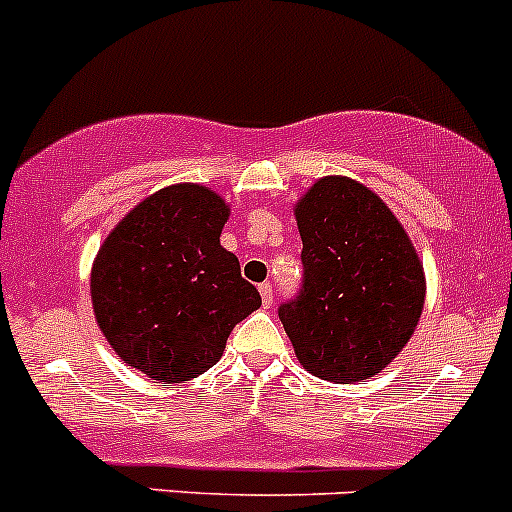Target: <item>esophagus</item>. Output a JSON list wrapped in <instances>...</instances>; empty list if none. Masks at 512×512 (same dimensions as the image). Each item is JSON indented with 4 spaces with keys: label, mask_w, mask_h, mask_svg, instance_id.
<instances>
[{
    "label": "esophagus",
    "mask_w": 512,
    "mask_h": 512,
    "mask_svg": "<svg viewBox=\"0 0 512 512\" xmlns=\"http://www.w3.org/2000/svg\"><path fill=\"white\" fill-rule=\"evenodd\" d=\"M258 293H261L263 305H266V308H271V303H273V286H271V283H261V286H258Z\"/></svg>",
    "instance_id": "esophagus-1"
}]
</instances>
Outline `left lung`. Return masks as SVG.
I'll list each match as a JSON object with an SVG mask.
<instances>
[{
	"mask_svg": "<svg viewBox=\"0 0 512 512\" xmlns=\"http://www.w3.org/2000/svg\"><path fill=\"white\" fill-rule=\"evenodd\" d=\"M303 286L278 308L300 365L330 382L387 367L424 308V268L387 204L355 179L325 177L295 209Z\"/></svg>",
	"mask_w": 512,
	"mask_h": 512,
	"instance_id": "8db88e82",
	"label": "left lung"
}]
</instances>
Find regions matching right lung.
<instances>
[{"mask_svg":"<svg viewBox=\"0 0 512 512\" xmlns=\"http://www.w3.org/2000/svg\"><path fill=\"white\" fill-rule=\"evenodd\" d=\"M224 199L175 184L140 202L100 246L96 320L120 360L162 384L217 365L236 323L261 305L239 258L219 244Z\"/></svg>","mask_w":512,"mask_h":512,"instance_id":"obj_1","label":"right lung"}]
</instances>
